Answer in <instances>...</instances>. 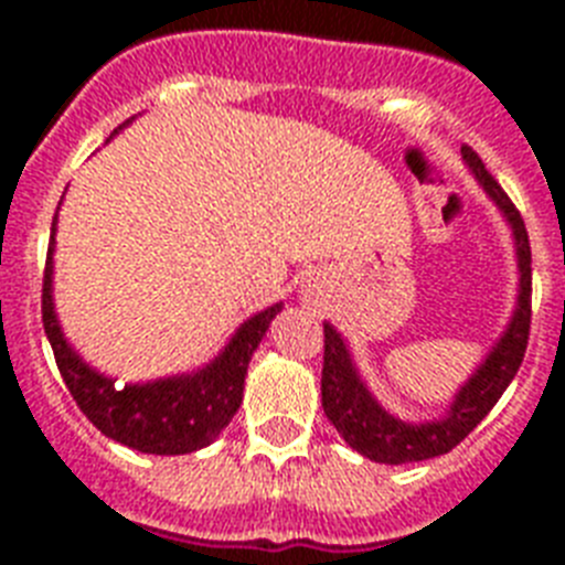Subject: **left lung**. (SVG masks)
Listing matches in <instances>:
<instances>
[{
	"instance_id": "1",
	"label": "left lung",
	"mask_w": 565,
	"mask_h": 565,
	"mask_svg": "<svg viewBox=\"0 0 565 565\" xmlns=\"http://www.w3.org/2000/svg\"><path fill=\"white\" fill-rule=\"evenodd\" d=\"M463 158L469 170L475 172V179L481 181L483 190L492 195V202L504 211L510 228H513V237H516L519 273H522V278H519V308L504 337L487 354V361L469 377V384H463V390L457 393L446 419L425 422V425H407V422L390 416L363 386L352 358L345 352L343 337L337 334L331 326H326L322 407H326L328 419L334 422V428L343 434L345 443L375 463H413V460H428V457L451 451L495 407V402L508 390V384L522 366V358H525L527 334H531V243H527L525 222H522L516 204L510 202V195L501 190L499 181L487 172L472 146H463Z\"/></svg>"
}]
</instances>
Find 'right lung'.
<instances>
[{"instance_id":"right-lung-1","label":"right lung","mask_w":565,"mask_h":565,"mask_svg":"<svg viewBox=\"0 0 565 565\" xmlns=\"http://www.w3.org/2000/svg\"><path fill=\"white\" fill-rule=\"evenodd\" d=\"M52 246H55V220H52V239H49L46 269H43L40 313H43V331L55 352L57 372L84 416L105 437L137 448L143 455H190L195 448L211 446L220 437V430L234 419L243 402L248 361L281 305L266 308L264 313L243 322L237 334L231 337L228 349L193 375L117 386L110 377L93 372L87 363L78 361V354L66 345L57 328L55 308H52Z\"/></svg>"}]
</instances>
